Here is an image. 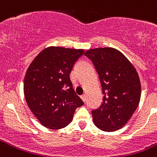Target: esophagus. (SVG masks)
<instances>
[{
  "mask_svg": "<svg viewBox=\"0 0 157 157\" xmlns=\"http://www.w3.org/2000/svg\"><path fill=\"white\" fill-rule=\"evenodd\" d=\"M80 97H81V99L83 100V102L86 101V95H85V94H83V95H81V96H80Z\"/></svg>",
  "mask_w": 157,
  "mask_h": 157,
  "instance_id": "esophagus-1",
  "label": "esophagus"
}]
</instances>
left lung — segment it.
<instances>
[{"instance_id":"obj_1","label":"left lung","mask_w":157,"mask_h":157,"mask_svg":"<svg viewBox=\"0 0 157 157\" xmlns=\"http://www.w3.org/2000/svg\"><path fill=\"white\" fill-rule=\"evenodd\" d=\"M99 75L103 98L92 110L96 127L106 132L122 128L139 105L141 84L133 65L119 51L112 48L88 50L85 52Z\"/></svg>"}]
</instances>
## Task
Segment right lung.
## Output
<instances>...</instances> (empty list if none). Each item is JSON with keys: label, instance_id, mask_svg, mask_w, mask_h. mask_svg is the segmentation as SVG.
Masks as SVG:
<instances>
[{"label": "right lung", "instance_id": "add662e5", "mask_svg": "<svg viewBox=\"0 0 157 157\" xmlns=\"http://www.w3.org/2000/svg\"><path fill=\"white\" fill-rule=\"evenodd\" d=\"M82 49L49 47L38 54L24 77V92L31 112L51 130L67 127L83 102L73 88L70 74Z\"/></svg>", "mask_w": 157, "mask_h": 157}]
</instances>
